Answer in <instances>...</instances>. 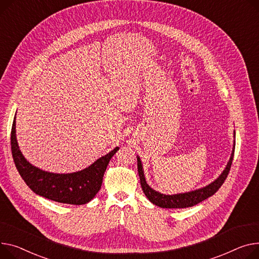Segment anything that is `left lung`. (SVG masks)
Segmentation results:
<instances>
[{"instance_id":"1","label":"left lung","mask_w":259,"mask_h":259,"mask_svg":"<svg viewBox=\"0 0 259 259\" xmlns=\"http://www.w3.org/2000/svg\"><path fill=\"white\" fill-rule=\"evenodd\" d=\"M234 137H235V131H234ZM234 149H235V141L233 142V148L230 155L229 161L227 162L226 167L224 168L222 174L211 183L208 185L203 186L201 188L195 189V191L181 193V194H175V195H164L159 192H156L153 189L146 181L145 173L143 164L141 161L140 156L137 157V168H139V176L141 179V185L143 191L146 195V197L155 205L159 206L161 208H186V207H192V206L197 205L198 203L206 200L207 198L214 195L219 188L222 186L224 181L226 180L228 173L230 170L232 160H233V155H234Z\"/></svg>"}]
</instances>
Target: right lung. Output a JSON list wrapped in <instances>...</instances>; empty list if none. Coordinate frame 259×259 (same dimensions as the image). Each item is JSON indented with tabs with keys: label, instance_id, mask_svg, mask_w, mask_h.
Instances as JSON below:
<instances>
[{
	"label": "right lung",
	"instance_id": "1",
	"mask_svg": "<svg viewBox=\"0 0 259 259\" xmlns=\"http://www.w3.org/2000/svg\"><path fill=\"white\" fill-rule=\"evenodd\" d=\"M10 140L15 166L31 191L49 200L72 205L86 204L95 198L100 191L103 176L111 157L119 149L114 148L84 169L75 173L56 174L34 166L24 157L16 140L15 116Z\"/></svg>",
	"mask_w": 259,
	"mask_h": 259
}]
</instances>
